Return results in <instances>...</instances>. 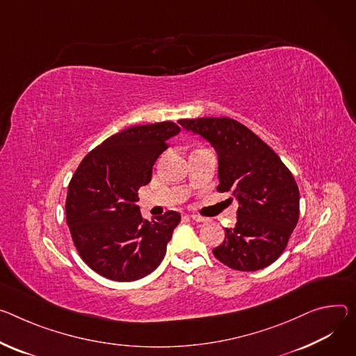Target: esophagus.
Wrapping results in <instances>:
<instances>
[{
    "label": "esophagus",
    "mask_w": 356,
    "mask_h": 356,
    "mask_svg": "<svg viewBox=\"0 0 356 356\" xmlns=\"http://www.w3.org/2000/svg\"><path fill=\"white\" fill-rule=\"evenodd\" d=\"M190 218H191L193 221H197V222H204V221H207L206 217H202V216H197V214H190Z\"/></svg>",
    "instance_id": "34e87169"
}]
</instances>
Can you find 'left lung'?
Listing matches in <instances>:
<instances>
[{"label": "left lung", "instance_id": "obj_1", "mask_svg": "<svg viewBox=\"0 0 356 356\" xmlns=\"http://www.w3.org/2000/svg\"><path fill=\"white\" fill-rule=\"evenodd\" d=\"M179 123L217 150V191H230V199L240 204L236 227L225 229L214 257L238 271L268 267L282 254L298 222L300 190L293 173L266 142L234 119L197 118Z\"/></svg>", "mask_w": 356, "mask_h": 356}]
</instances>
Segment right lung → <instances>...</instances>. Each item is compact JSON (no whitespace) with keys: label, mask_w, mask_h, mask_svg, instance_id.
<instances>
[{"label":"right lung","mask_w":356,"mask_h":356,"mask_svg":"<svg viewBox=\"0 0 356 356\" xmlns=\"http://www.w3.org/2000/svg\"><path fill=\"white\" fill-rule=\"evenodd\" d=\"M175 122L136 124L112 135L79 163L65 202L67 222L82 260L113 281L146 277L163 260L180 214L169 210L143 220L138 190L152 166L179 134Z\"/></svg>","instance_id":"1"}]
</instances>
